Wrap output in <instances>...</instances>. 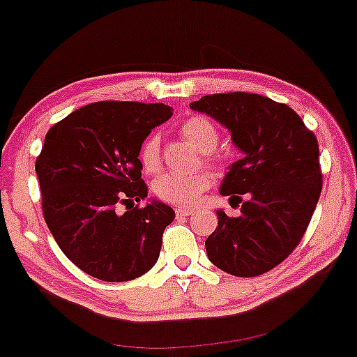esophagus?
Here are the masks:
<instances>
[{"mask_svg":"<svg viewBox=\"0 0 357 357\" xmlns=\"http://www.w3.org/2000/svg\"><path fill=\"white\" fill-rule=\"evenodd\" d=\"M191 213V208H176V214H178V216H190Z\"/></svg>","mask_w":357,"mask_h":357,"instance_id":"esophagus-1","label":"esophagus"}]
</instances>
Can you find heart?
<instances>
[{"instance_id": "b5f03b06", "label": "heart", "mask_w": 357, "mask_h": 357, "mask_svg": "<svg viewBox=\"0 0 357 357\" xmlns=\"http://www.w3.org/2000/svg\"><path fill=\"white\" fill-rule=\"evenodd\" d=\"M179 135L199 149L201 153L213 151L218 146L220 132L213 121L203 116H192L179 128ZM139 162L144 173L156 174L161 169V144L156 135L148 136L139 148ZM211 174H176L167 173L154 181L153 190L161 201L176 206H192L201 199V196L211 186Z\"/></svg>"}]
</instances>
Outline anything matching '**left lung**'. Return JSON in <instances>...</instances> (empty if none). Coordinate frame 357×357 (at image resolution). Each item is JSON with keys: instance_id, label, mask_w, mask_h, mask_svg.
I'll return each instance as SVG.
<instances>
[{"instance_id": "1", "label": "left lung", "mask_w": 357, "mask_h": 357, "mask_svg": "<svg viewBox=\"0 0 357 357\" xmlns=\"http://www.w3.org/2000/svg\"><path fill=\"white\" fill-rule=\"evenodd\" d=\"M226 126L244 156L229 166L220 192L241 203L238 218L218 209L206 239L209 261L233 276L252 278L286 259L306 233L323 174L319 146L299 114L261 94H208L191 102Z\"/></svg>"}]
</instances>
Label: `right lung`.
Returning <instances> with one entry per match:
<instances>
[{
  "label": "right lung",
  "mask_w": 357,
  "mask_h": 357,
  "mask_svg": "<svg viewBox=\"0 0 357 357\" xmlns=\"http://www.w3.org/2000/svg\"><path fill=\"white\" fill-rule=\"evenodd\" d=\"M171 114L162 102H91L46 135L36 158L45 221L64 256L89 276L131 281L156 264L173 208L153 199L119 215L115 206L148 196L139 148Z\"/></svg>",
  "instance_id": "add662e5"
}]
</instances>
